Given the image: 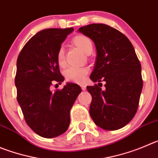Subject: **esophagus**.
Returning <instances> with one entry per match:
<instances>
[{"mask_svg":"<svg viewBox=\"0 0 158 158\" xmlns=\"http://www.w3.org/2000/svg\"><path fill=\"white\" fill-rule=\"evenodd\" d=\"M81 88H82V90H86V86L85 85H81Z\"/></svg>","mask_w":158,"mask_h":158,"instance_id":"obj_1","label":"esophagus"}]
</instances>
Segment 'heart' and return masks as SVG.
Returning a JSON list of instances; mask_svg holds the SVG:
<instances>
[{
  "label": "heart",
  "mask_w": 158,
  "mask_h": 158,
  "mask_svg": "<svg viewBox=\"0 0 158 158\" xmlns=\"http://www.w3.org/2000/svg\"><path fill=\"white\" fill-rule=\"evenodd\" d=\"M72 44L79 48L80 51L86 54L92 52L93 43L89 38L84 35H77L73 37L72 40ZM57 62L61 68L65 67V58L63 48H60L57 53ZM89 72V69L83 68H70L64 72V76L66 80L69 82L82 83L86 79V75Z\"/></svg>",
  "instance_id": "1"
}]
</instances>
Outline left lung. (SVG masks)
<instances>
[{
	"label": "left lung",
	"instance_id": "left-lung-1",
	"mask_svg": "<svg viewBox=\"0 0 158 158\" xmlns=\"http://www.w3.org/2000/svg\"><path fill=\"white\" fill-rule=\"evenodd\" d=\"M79 32L90 38L97 48L93 82H106L102 90L95 84L87 86L92 96L89 114L97 126L117 130L135 116L143 88L141 64L129 40L105 24H90Z\"/></svg>",
	"mask_w": 158,
	"mask_h": 158
}]
</instances>
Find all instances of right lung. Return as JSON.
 I'll return each instance as SVG.
<instances>
[{"mask_svg":"<svg viewBox=\"0 0 158 158\" xmlns=\"http://www.w3.org/2000/svg\"><path fill=\"white\" fill-rule=\"evenodd\" d=\"M73 29L40 31L25 44L17 59V101L28 126L44 138H54L66 132L70 110L82 90L77 84L69 82L62 89H51L53 83L64 81L57 53Z\"/></svg>","mask_w":158,"mask_h":158,"instance_id":"right-lung-1","label":"right lung"}]
</instances>
